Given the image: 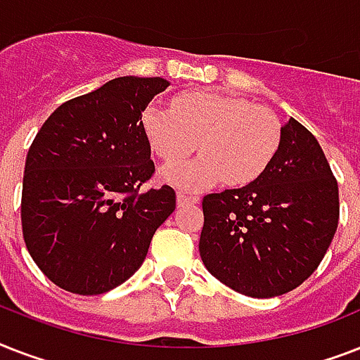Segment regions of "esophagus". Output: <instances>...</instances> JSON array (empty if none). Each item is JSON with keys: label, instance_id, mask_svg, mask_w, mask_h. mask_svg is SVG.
Returning a JSON list of instances; mask_svg holds the SVG:
<instances>
[{"label": "esophagus", "instance_id": "34e87169", "mask_svg": "<svg viewBox=\"0 0 360 360\" xmlns=\"http://www.w3.org/2000/svg\"><path fill=\"white\" fill-rule=\"evenodd\" d=\"M200 202V198L194 194H186V192H177V205L185 207V205H192V203Z\"/></svg>", "mask_w": 360, "mask_h": 360}]
</instances>
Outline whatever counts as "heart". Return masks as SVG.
<instances>
[{
	"mask_svg": "<svg viewBox=\"0 0 360 360\" xmlns=\"http://www.w3.org/2000/svg\"><path fill=\"white\" fill-rule=\"evenodd\" d=\"M147 143L160 160L177 162L196 147L202 157L166 166V183L200 191L222 181L246 186L267 169L280 146V123L265 106L224 93L196 89L174 98L172 110L149 104L141 114Z\"/></svg>",
	"mask_w": 360,
	"mask_h": 360,
	"instance_id": "1",
	"label": "heart"
}]
</instances>
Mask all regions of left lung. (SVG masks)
I'll return each mask as SVG.
<instances>
[{
    "mask_svg": "<svg viewBox=\"0 0 360 360\" xmlns=\"http://www.w3.org/2000/svg\"><path fill=\"white\" fill-rule=\"evenodd\" d=\"M200 256L231 290L269 299L318 269L338 228V183L318 140L293 117L256 181L203 198Z\"/></svg>",
    "mask_w": 360,
    "mask_h": 360,
    "instance_id": "1",
    "label": "left lung"
}]
</instances>
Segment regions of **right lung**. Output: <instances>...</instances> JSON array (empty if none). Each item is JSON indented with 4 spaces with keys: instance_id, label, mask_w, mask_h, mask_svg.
Segmentation results:
<instances>
[{
    "instance_id": "obj_1",
    "label": "right lung",
    "mask_w": 360,
    "mask_h": 360,
    "mask_svg": "<svg viewBox=\"0 0 360 360\" xmlns=\"http://www.w3.org/2000/svg\"><path fill=\"white\" fill-rule=\"evenodd\" d=\"M169 86L121 76L67 101L31 143L22 231L33 262L78 295L114 290L141 267L155 231L175 209L172 186L140 192L155 172L141 114Z\"/></svg>"
}]
</instances>
